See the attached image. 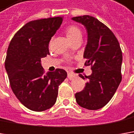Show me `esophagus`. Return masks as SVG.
<instances>
[{
  "label": "esophagus",
  "instance_id": "1",
  "mask_svg": "<svg viewBox=\"0 0 134 134\" xmlns=\"http://www.w3.org/2000/svg\"><path fill=\"white\" fill-rule=\"evenodd\" d=\"M76 76L74 74H72V73H70V72H68L67 73V77H68V79L69 80H73L74 78H75Z\"/></svg>",
  "mask_w": 134,
  "mask_h": 134
}]
</instances>
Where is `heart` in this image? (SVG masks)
I'll list each match as a JSON object with an SVG mask.
<instances>
[{
  "instance_id": "b5f03b06",
  "label": "heart",
  "mask_w": 134,
  "mask_h": 134,
  "mask_svg": "<svg viewBox=\"0 0 134 134\" xmlns=\"http://www.w3.org/2000/svg\"><path fill=\"white\" fill-rule=\"evenodd\" d=\"M66 35L67 38L70 39L71 42L76 41V40H81L82 36H83V32L82 30L76 26L71 25L66 29Z\"/></svg>"
}]
</instances>
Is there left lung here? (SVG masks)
I'll return each mask as SVG.
<instances>
[{
	"label": "left lung",
	"mask_w": 134,
	"mask_h": 134,
	"mask_svg": "<svg viewBox=\"0 0 134 134\" xmlns=\"http://www.w3.org/2000/svg\"><path fill=\"white\" fill-rule=\"evenodd\" d=\"M71 20L84 26L87 43L83 58L91 66L92 74L84 90L75 94L77 104L89 110L104 107L113 97L121 81L122 52L113 32L96 18L84 15ZM83 80L84 76L80 75Z\"/></svg>",
	"instance_id": "1"
}]
</instances>
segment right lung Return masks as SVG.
Returning a JSON list of instances; mask_svg holds the SVG:
<instances>
[{
  "label": "right lung",
  "mask_w": 134,
  "mask_h": 134,
  "mask_svg": "<svg viewBox=\"0 0 134 134\" xmlns=\"http://www.w3.org/2000/svg\"><path fill=\"white\" fill-rule=\"evenodd\" d=\"M63 17L30 21L14 35L5 60L10 87L20 102L35 111H42L56 102L58 86L67 77L63 69L44 74L41 59L49 54L48 44Z\"/></svg>",
  "instance_id": "right-lung-1"
}]
</instances>
